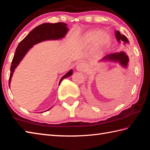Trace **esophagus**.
I'll list each match as a JSON object with an SVG mask.
<instances>
[{
	"label": "esophagus",
	"instance_id": "34e87169",
	"mask_svg": "<svg viewBox=\"0 0 150 150\" xmlns=\"http://www.w3.org/2000/svg\"><path fill=\"white\" fill-rule=\"evenodd\" d=\"M85 68H86V65L84 63L79 64H77V66H76V69H77V70H78V71H83V70L85 69Z\"/></svg>",
	"mask_w": 150,
	"mask_h": 150
}]
</instances>
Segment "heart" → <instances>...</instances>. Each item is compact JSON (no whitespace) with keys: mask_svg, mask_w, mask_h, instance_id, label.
Wrapping results in <instances>:
<instances>
[{"mask_svg":"<svg viewBox=\"0 0 150 150\" xmlns=\"http://www.w3.org/2000/svg\"><path fill=\"white\" fill-rule=\"evenodd\" d=\"M98 33V31H88L87 33H86L84 35V36L82 37V44H84V45H90V44H93L94 42V41L95 40V39H96ZM98 45L104 46L105 43L99 42L98 43Z\"/></svg>","mask_w":150,"mask_h":150,"instance_id":"b5f03b06","label":"heart"}]
</instances>
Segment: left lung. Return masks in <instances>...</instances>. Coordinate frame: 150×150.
<instances>
[{
  "mask_svg": "<svg viewBox=\"0 0 150 150\" xmlns=\"http://www.w3.org/2000/svg\"><path fill=\"white\" fill-rule=\"evenodd\" d=\"M115 37L118 42H120V41H122V42H124L123 43L124 45H125V43H129V41L128 39H127V37L125 35H121L119 31H115ZM101 60H110V61L113 62H119L124 68H126L127 66H128L129 58L126 53L120 52V53L108 54V55L103 57V58Z\"/></svg>",
  "mask_w": 150,
  "mask_h": 150,
  "instance_id": "1",
  "label": "left lung"
}]
</instances>
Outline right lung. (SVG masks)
Returning a JSON list of instances; mask_svg holds the SVG:
<instances>
[{"instance_id": "1", "label": "right lung", "mask_w": 150, "mask_h": 150, "mask_svg": "<svg viewBox=\"0 0 150 150\" xmlns=\"http://www.w3.org/2000/svg\"><path fill=\"white\" fill-rule=\"evenodd\" d=\"M68 29L66 24L63 22L57 23H44L35 28L24 39L21 41L16 49L13 59L10 67V75L9 79V86L15 69L23 59L24 55L35 44L47 40H57L63 38L68 32ZM73 70L71 69L60 79L59 84L64 79L71 76ZM50 110V109H49Z\"/></svg>"}]
</instances>
